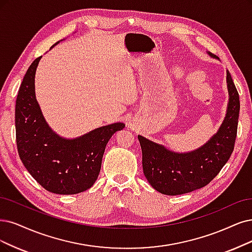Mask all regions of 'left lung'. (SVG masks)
<instances>
[{
    "instance_id": "1",
    "label": "left lung",
    "mask_w": 252,
    "mask_h": 252,
    "mask_svg": "<svg viewBox=\"0 0 252 252\" xmlns=\"http://www.w3.org/2000/svg\"><path fill=\"white\" fill-rule=\"evenodd\" d=\"M210 56L214 57L213 54ZM226 82L229 94L226 116L218 132L197 150L174 153L138 136L144 175L157 191L166 195H180L200 189L215 178L228 161L237 137L240 99L228 70Z\"/></svg>"
}]
</instances>
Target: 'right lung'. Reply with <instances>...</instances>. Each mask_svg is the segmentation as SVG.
Masks as SVG:
<instances>
[{
	"instance_id": "1",
	"label": "right lung",
	"mask_w": 252,
	"mask_h": 252,
	"mask_svg": "<svg viewBox=\"0 0 252 252\" xmlns=\"http://www.w3.org/2000/svg\"><path fill=\"white\" fill-rule=\"evenodd\" d=\"M40 58L28 68L16 97L18 155L27 170L45 190L62 195L84 192L97 180L110 138L126 125L100 126L74 139H65L53 132L35 96L34 79Z\"/></svg>"
}]
</instances>
